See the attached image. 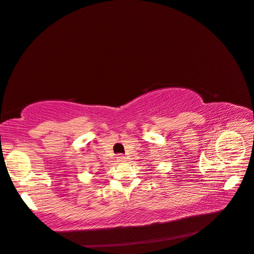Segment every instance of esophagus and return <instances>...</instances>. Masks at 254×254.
<instances>
[{
  "instance_id": "1",
  "label": "esophagus",
  "mask_w": 254,
  "mask_h": 254,
  "mask_svg": "<svg viewBox=\"0 0 254 254\" xmlns=\"http://www.w3.org/2000/svg\"><path fill=\"white\" fill-rule=\"evenodd\" d=\"M126 158H127V157H126L125 155H122V154H118V155H117V159H118L119 162H125Z\"/></svg>"
}]
</instances>
